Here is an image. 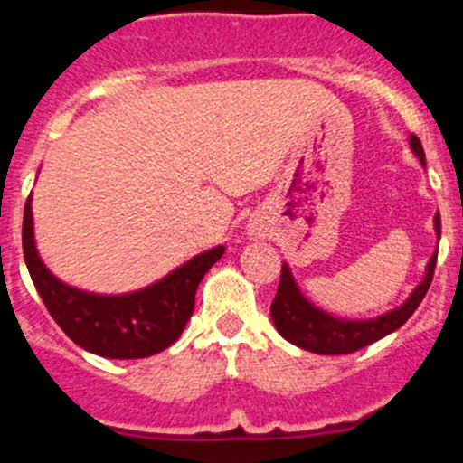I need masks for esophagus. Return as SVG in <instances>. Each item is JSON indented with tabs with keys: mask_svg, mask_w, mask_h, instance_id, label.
Wrapping results in <instances>:
<instances>
[{
	"mask_svg": "<svg viewBox=\"0 0 463 463\" xmlns=\"http://www.w3.org/2000/svg\"><path fill=\"white\" fill-rule=\"evenodd\" d=\"M250 235H253V240H258V237H261L260 231H250Z\"/></svg>",
	"mask_w": 463,
	"mask_h": 463,
	"instance_id": "esophagus-1",
	"label": "esophagus"
}]
</instances>
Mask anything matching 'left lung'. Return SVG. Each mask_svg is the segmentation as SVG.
Returning <instances> with one entry per match:
<instances>
[{
	"mask_svg": "<svg viewBox=\"0 0 463 463\" xmlns=\"http://www.w3.org/2000/svg\"><path fill=\"white\" fill-rule=\"evenodd\" d=\"M410 149L414 156L426 165V152H423L421 141L414 134H410ZM434 232H437V244L441 240V219L439 213L434 214ZM434 264H437V250L426 264V275L421 282L412 288L408 300L385 314L374 316V318H338L334 314H326L325 309L316 307L305 293L298 287L291 269L284 261L282 275H279V287L275 293V300L270 305V318H273L275 329L282 338L293 343L296 347L307 349V352L322 354V356H338V354H352L376 340L385 338L387 334L399 329L410 316L417 311L421 300L426 298L428 287L432 282Z\"/></svg>",
	"mask_w": 463,
	"mask_h": 463,
	"instance_id": "8db88e82",
	"label": "left lung"
}]
</instances>
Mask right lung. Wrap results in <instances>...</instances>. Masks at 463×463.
I'll use <instances>...</instances> for the list:
<instances>
[{"mask_svg": "<svg viewBox=\"0 0 463 463\" xmlns=\"http://www.w3.org/2000/svg\"><path fill=\"white\" fill-rule=\"evenodd\" d=\"M33 194L24 205L22 249L33 284L60 329L85 352L102 358H147L170 347L188 325L203 275L223 246L203 250L154 284L129 293H93L71 287L46 269L35 246Z\"/></svg>", "mask_w": 463, "mask_h": 463, "instance_id": "right-lung-1", "label": "right lung"}]
</instances>
